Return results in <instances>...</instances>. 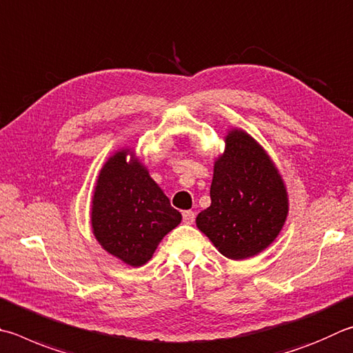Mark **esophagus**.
<instances>
[{
    "label": "esophagus",
    "instance_id": "esophagus-1",
    "mask_svg": "<svg viewBox=\"0 0 353 353\" xmlns=\"http://www.w3.org/2000/svg\"><path fill=\"white\" fill-rule=\"evenodd\" d=\"M183 222L185 223H188V225H191V223L194 222V217H196V213L194 211H191V210H188V211H183Z\"/></svg>",
    "mask_w": 353,
    "mask_h": 353
}]
</instances>
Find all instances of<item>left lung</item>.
Here are the masks:
<instances>
[{"label": "left lung", "mask_w": 353, "mask_h": 353, "mask_svg": "<svg viewBox=\"0 0 353 353\" xmlns=\"http://www.w3.org/2000/svg\"><path fill=\"white\" fill-rule=\"evenodd\" d=\"M210 196L211 205L197 214L196 225L228 259L262 253L287 221L283 174L264 146L241 128H230L223 136Z\"/></svg>", "instance_id": "obj_1"}]
</instances>
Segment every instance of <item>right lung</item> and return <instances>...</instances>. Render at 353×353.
I'll list each match as a JSON object with an SVG mask.
<instances>
[{
    "instance_id": "obj_1",
    "label": "right lung",
    "mask_w": 353,
    "mask_h": 353,
    "mask_svg": "<svg viewBox=\"0 0 353 353\" xmlns=\"http://www.w3.org/2000/svg\"><path fill=\"white\" fill-rule=\"evenodd\" d=\"M181 221L136 150L125 146L108 157L91 202V228L105 252L126 265L142 267Z\"/></svg>"
}]
</instances>
